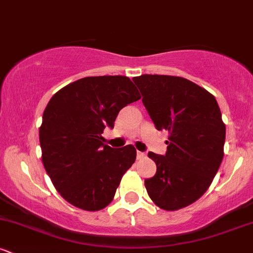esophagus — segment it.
<instances>
[{
  "mask_svg": "<svg viewBox=\"0 0 253 253\" xmlns=\"http://www.w3.org/2000/svg\"><path fill=\"white\" fill-rule=\"evenodd\" d=\"M145 157H146V155H145L144 152H140V151H138V152H136V158L138 159H143V158H145Z\"/></svg>",
  "mask_w": 253,
  "mask_h": 253,
  "instance_id": "34e87169",
  "label": "esophagus"
}]
</instances>
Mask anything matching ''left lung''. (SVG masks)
Here are the masks:
<instances>
[{
  "mask_svg": "<svg viewBox=\"0 0 253 253\" xmlns=\"http://www.w3.org/2000/svg\"><path fill=\"white\" fill-rule=\"evenodd\" d=\"M145 108L158 130H168L165 156L149 152L157 165L145 179L150 199L164 211L187 207L213 182L223 158L226 126L215 97L183 77H133Z\"/></svg>",
  "mask_w": 253,
  "mask_h": 253,
  "instance_id": "left-lung-1",
  "label": "left lung"
}]
</instances>
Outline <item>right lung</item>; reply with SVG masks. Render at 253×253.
I'll return each mask as SVG.
<instances>
[{"label": "right lung", "mask_w": 253, "mask_h": 253, "mask_svg": "<svg viewBox=\"0 0 253 253\" xmlns=\"http://www.w3.org/2000/svg\"><path fill=\"white\" fill-rule=\"evenodd\" d=\"M126 76L84 77L58 90L39 128L42 161L54 188L69 203L96 211L113 201L117 188L135 162L132 145L112 149L103 129L114 127L120 109L140 100Z\"/></svg>", "instance_id": "add662e5"}]
</instances>
